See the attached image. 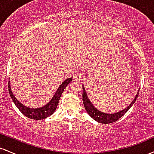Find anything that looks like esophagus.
Wrapping results in <instances>:
<instances>
[{
  "instance_id": "obj_1",
  "label": "esophagus",
  "mask_w": 154,
  "mask_h": 154,
  "mask_svg": "<svg viewBox=\"0 0 154 154\" xmlns=\"http://www.w3.org/2000/svg\"><path fill=\"white\" fill-rule=\"evenodd\" d=\"M82 74L78 73V72H77V74H75V79H76V80L79 81V80H81V79H82Z\"/></svg>"
}]
</instances>
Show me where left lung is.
I'll list each match as a JSON object with an SVG mask.
<instances>
[{
  "mask_svg": "<svg viewBox=\"0 0 154 154\" xmlns=\"http://www.w3.org/2000/svg\"><path fill=\"white\" fill-rule=\"evenodd\" d=\"M139 92L137 93V95L135 98V99L133 100V101L132 102L131 104L128 106L126 109H125L124 110L119 111L117 113H114V114H106V113H103L101 111H98V109H96L93 106V104L91 103V102L90 101V100L88 99L87 93H86L85 91V88L82 86V101L83 104H84V106L85 110L87 111L88 114L93 118V119H95V121H97L98 122L102 123V124H109V123H113L114 122L117 121L119 118H121L122 116L125 115L126 114V112L129 109L131 108V106L135 103L136 99H137V96H138Z\"/></svg>",
  "mask_w": 154,
  "mask_h": 154,
  "instance_id": "8db88e82",
  "label": "left lung"
}]
</instances>
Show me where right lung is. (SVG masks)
<instances>
[{"label": "right lung", "mask_w": 154, "mask_h": 154, "mask_svg": "<svg viewBox=\"0 0 154 154\" xmlns=\"http://www.w3.org/2000/svg\"><path fill=\"white\" fill-rule=\"evenodd\" d=\"M72 81V78H69L67 79L66 80H65L64 82L61 85V86L59 88V89L57 90V91L55 93L54 96L53 97V98L51 100V101L45 106H44L41 108H39V109H30V108L26 107L25 106H24L23 104L19 103L18 100H17V98L14 97V95H13V93H12L10 87L9 80H8V91H9L10 96L12 100L14 101V103H15V105L17 106V108H18L19 110L20 111L24 116L32 119L40 120L45 119V118L51 116L52 114H54V111H56V107H57L58 103H59L60 98H61V95L63 92V90L66 88V86L68 85Z\"/></svg>", "instance_id": "obj_1"}]
</instances>
